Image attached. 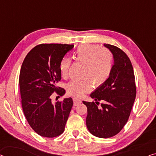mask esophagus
Returning a JSON list of instances; mask_svg holds the SVG:
<instances>
[{"instance_id": "1", "label": "esophagus", "mask_w": 156, "mask_h": 156, "mask_svg": "<svg viewBox=\"0 0 156 156\" xmlns=\"http://www.w3.org/2000/svg\"><path fill=\"white\" fill-rule=\"evenodd\" d=\"M81 103V100L80 99H77V98H76V97H74L73 98V105L74 106H77V105H78L79 104H80Z\"/></svg>"}]
</instances>
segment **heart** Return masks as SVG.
I'll return each mask as SVG.
<instances>
[{
	"mask_svg": "<svg viewBox=\"0 0 156 156\" xmlns=\"http://www.w3.org/2000/svg\"><path fill=\"white\" fill-rule=\"evenodd\" d=\"M74 59L83 64L81 80H73L66 85V91L76 97H82L90 90L92 85L99 87L104 84L111 76L113 58L108 50L92 44L79 45L73 52ZM71 60L64 57L59 62V71L62 77L69 76Z\"/></svg>",
	"mask_w": 156,
	"mask_h": 156,
	"instance_id": "obj_1",
	"label": "heart"
}]
</instances>
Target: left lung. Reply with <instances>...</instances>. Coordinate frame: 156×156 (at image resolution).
<instances>
[{"label":"left lung","mask_w":156,"mask_h":156,"mask_svg":"<svg viewBox=\"0 0 156 156\" xmlns=\"http://www.w3.org/2000/svg\"><path fill=\"white\" fill-rule=\"evenodd\" d=\"M113 53L114 64L107 81L90 94L96 102L83 101L87 108L86 125L90 132L99 138L116 135L126 124L135 100L136 88L133 67L119 48L104 44ZM104 102L98 107L99 101Z\"/></svg>","instance_id":"1"}]
</instances>
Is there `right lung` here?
Masks as SVG:
<instances>
[{
	"mask_svg": "<svg viewBox=\"0 0 156 156\" xmlns=\"http://www.w3.org/2000/svg\"><path fill=\"white\" fill-rule=\"evenodd\" d=\"M73 46L40 44L28 53L21 67L19 83L23 112L31 128L41 136L56 137L64 131L73 99L52 104L51 96L65 93L64 88L56 86L62 78L59 62Z\"/></svg>",
	"mask_w": 156,
	"mask_h": 156,
	"instance_id": "obj_1",
	"label": "right lung"
}]
</instances>
